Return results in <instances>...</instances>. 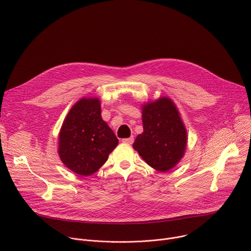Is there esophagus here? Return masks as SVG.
<instances>
[{
    "label": "esophagus",
    "instance_id": "obj_1",
    "mask_svg": "<svg viewBox=\"0 0 251 251\" xmlns=\"http://www.w3.org/2000/svg\"><path fill=\"white\" fill-rule=\"evenodd\" d=\"M122 142L125 143V144H133L134 142V137H130V138H125V139H122Z\"/></svg>",
    "mask_w": 251,
    "mask_h": 251
}]
</instances>
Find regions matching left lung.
I'll list each match as a JSON object with an SVG mask.
<instances>
[{"mask_svg":"<svg viewBox=\"0 0 251 251\" xmlns=\"http://www.w3.org/2000/svg\"><path fill=\"white\" fill-rule=\"evenodd\" d=\"M143 133L133 144L152 169L165 173L181 160L187 145V131L176 103L161 97L142 105Z\"/></svg>","mask_w":251,"mask_h":251,"instance_id":"left-lung-1","label":"left lung"}]
</instances>
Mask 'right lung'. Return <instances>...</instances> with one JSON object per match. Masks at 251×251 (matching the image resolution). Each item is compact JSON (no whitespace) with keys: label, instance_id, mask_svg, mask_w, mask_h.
<instances>
[{"label":"right lung","instance_id":"right-lung-1","mask_svg":"<svg viewBox=\"0 0 251 251\" xmlns=\"http://www.w3.org/2000/svg\"><path fill=\"white\" fill-rule=\"evenodd\" d=\"M117 145L118 139L101 118L100 100L82 98L72 106L62 124L58 153L70 171L89 176L101 168Z\"/></svg>","mask_w":251,"mask_h":251}]
</instances>
